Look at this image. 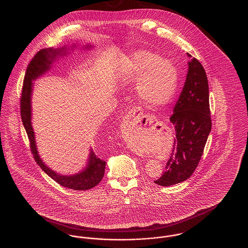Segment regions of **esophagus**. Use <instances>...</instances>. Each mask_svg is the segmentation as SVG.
<instances>
[{
	"label": "esophagus",
	"instance_id": "esophagus-1",
	"mask_svg": "<svg viewBox=\"0 0 248 248\" xmlns=\"http://www.w3.org/2000/svg\"><path fill=\"white\" fill-rule=\"evenodd\" d=\"M130 116H133V117H137L138 121L143 124V125H146L148 124L149 123H154L156 120L155 117L152 116V115H143L141 112V109L140 108H133L132 109H130L129 112Z\"/></svg>",
	"mask_w": 248,
	"mask_h": 248
}]
</instances>
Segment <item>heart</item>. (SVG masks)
Returning a JSON list of instances; mask_svg holds the SVG:
<instances>
[{"label":"heart","instance_id":"1","mask_svg":"<svg viewBox=\"0 0 248 248\" xmlns=\"http://www.w3.org/2000/svg\"><path fill=\"white\" fill-rule=\"evenodd\" d=\"M121 77L124 83H137L139 98L151 108L168 105L177 93L176 66L150 51H139L126 58Z\"/></svg>","mask_w":248,"mask_h":248}]
</instances>
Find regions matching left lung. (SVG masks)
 <instances>
[{
	"mask_svg": "<svg viewBox=\"0 0 248 248\" xmlns=\"http://www.w3.org/2000/svg\"><path fill=\"white\" fill-rule=\"evenodd\" d=\"M187 56H191L187 53ZM188 73L174 107L170 122L175 125L176 139L166 170L157 185L168 187L187 180L194 172L211 132L209 88L207 76L199 60L188 62Z\"/></svg>",
	"mask_w": 248,
	"mask_h": 248,
	"instance_id": "1",
	"label": "left lung"
}]
</instances>
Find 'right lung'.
I'll return each instance as SVG.
<instances>
[{"label":"right lung","instance_id":"1","mask_svg":"<svg viewBox=\"0 0 248 248\" xmlns=\"http://www.w3.org/2000/svg\"><path fill=\"white\" fill-rule=\"evenodd\" d=\"M74 47H77L76 45H72L71 48L66 46L60 48L49 47L39 51L35 57L31 61L28 66V69L24 78L23 89L20 99L21 104V119L24 127L27 132L28 138L31 142V153L34 155L36 163L47 174L49 177L58 182L59 185L65 188L74 189V190H86L95 187L104 177L106 162L99 159L94 154L93 149H90L89 157L86 165L81 171L71 175H63L54 171L49 166L45 164L41 156L38 153L36 145L35 134L31 124L32 118V108H31V97L33 83L39 77L46 73L51 70L53 63L59 59L60 57L67 56L69 51ZM83 49H92L94 46L91 45H86L82 46Z\"/></svg>","mask_w":248,"mask_h":248}]
</instances>
